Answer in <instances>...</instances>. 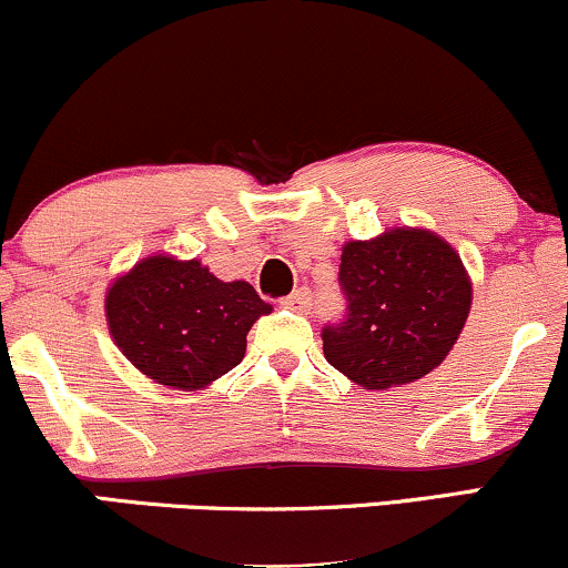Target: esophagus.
<instances>
[{
    "mask_svg": "<svg viewBox=\"0 0 568 568\" xmlns=\"http://www.w3.org/2000/svg\"><path fill=\"white\" fill-rule=\"evenodd\" d=\"M285 310H293V312H310L312 310V291L310 288H296L291 293V296H285L283 302Z\"/></svg>",
    "mask_w": 568,
    "mask_h": 568,
    "instance_id": "obj_1",
    "label": "esophagus"
}]
</instances>
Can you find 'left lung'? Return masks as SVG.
<instances>
[{"mask_svg": "<svg viewBox=\"0 0 568 568\" xmlns=\"http://www.w3.org/2000/svg\"><path fill=\"white\" fill-rule=\"evenodd\" d=\"M342 321L323 325L325 361L366 389L422 379L465 328L473 288L459 253L425 230L347 243Z\"/></svg>", "mask_w": 568, "mask_h": 568, "instance_id": "left-lung-1", "label": "left lung"}]
</instances>
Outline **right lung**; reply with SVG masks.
<instances>
[{"mask_svg": "<svg viewBox=\"0 0 568 568\" xmlns=\"http://www.w3.org/2000/svg\"><path fill=\"white\" fill-rule=\"evenodd\" d=\"M272 306L253 285L168 256L135 264L106 296L116 347L141 374L175 389L205 387L237 366L247 331Z\"/></svg>", "mask_w": 568, "mask_h": 568, "instance_id": "obj_1", "label": "right lung"}]
</instances>
